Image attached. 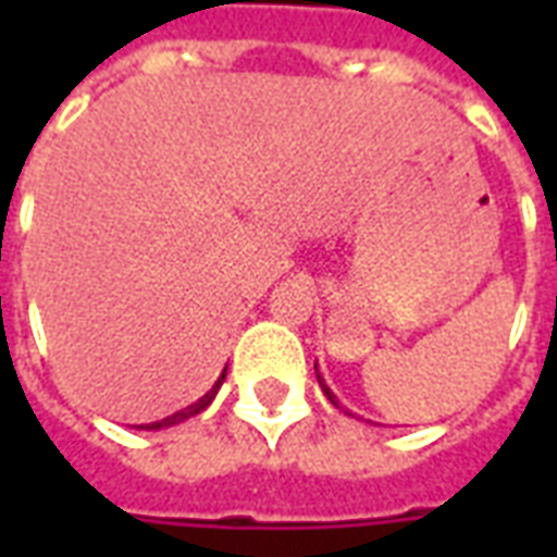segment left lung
Here are the masks:
<instances>
[{"instance_id": "8db88e82", "label": "left lung", "mask_w": 557, "mask_h": 557, "mask_svg": "<svg viewBox=\"0 0 557 557\" xmlns=\"http://www.w3.org/2000/svg\"><path fill=\"white\" fill-rule=\"evenodd\" d=\"M319 385H322V391H325V397L331 399V403H334V406H337V399H334V394H331V391H327V385H325V382H322V379H319Z\"/></svg>"}]
</instances>
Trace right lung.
Segmentation results:
<instances>
[{
    "instance_id": "add662e5",
    "label": "right lung",
    "mask_w": 557,
    "mask_h": 557,
    "mask_svg": "<svg viewBox=\"0 0 557 557\" xmlns=\"http://www.w3.org/2000/svg\"><path fill=\"white\" fill-rule=\"evenodd\" d=\"M223 379H226V370H223V375H220L218 382H214V387H211V391H208L206 397L199 399V403H194V406H187V409H182V411H175V414H170V418L154 420V423H148V426H139V430H163V426H172V423H182V420L199 414V411L211 406V399H214V394H218V387L223 385Z\"/></svg>"
}]
</instances>
